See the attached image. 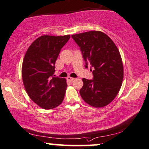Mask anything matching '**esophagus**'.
Listing matches in <instances>:
<instances>
[{
  "mask_svg": "<svg viewBox=\"0 0 149 149\" xmlns=\"http://www.w3.org/2000/svg\"><path fill=\"white\" fill-rule=\"evenodd\" d=\"M67 79L68 80V81H74L75 79L73 78V77H68Z\"/></svg>",
  "mask_w": 149,
  "mask_h": 149,
  "instance_id": "1",
  "label": "esophagus"
}]
</instances>
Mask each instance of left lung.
<instances>
[{
	"label": "left lung",
	"instance_id": "8db88e82",
	"mask_svg": "<svg viewBox=\"0 0 149 149\" xmlns=\"http://www.w3.org/2000/svg\"><path fill=\"white\" fill-rule=\"evenodd\" d=\"M72 37L80 47L85 67L90 65L93 68V79H82L81 96L93 107H104L115 99L122 86L124 69L120 53L111 38L100 31L74 34Z\"/></svg>",
	"mask_w": 149,
	"mask_h": 149
}]
</instances>
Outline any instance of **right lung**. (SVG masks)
I'll return each mask as SVG.
<instances>
[{"label": "right lung", "instance_id": "add662e5", "mask_svg": "<svg viewBox=\"0 0 149 149\" xmlns=\"http://www.w3.org/2000/svg\"><path fill=\"white\" fill-rule=\"evenodd\" d=\"M70 37L41 36L31 44L25 53L22 65L24 86L31 100L44 109L57 107L64 99L66 80L53 74L61 49Z\"/></svg>", "mask_w": 149, "mask_h": 149}]
</instances>
